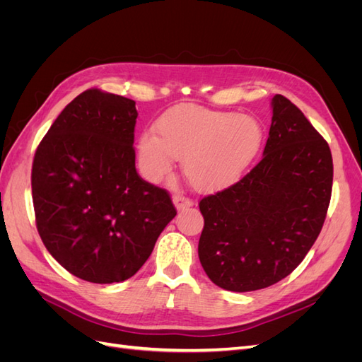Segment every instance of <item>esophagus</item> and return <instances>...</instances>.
Segmentation results:
<instances>
[{
	"label": "esophagus",
	"instance_id": "esophagus-1",
	"mask_svg": "<svg viewBox=\"0 0 362 362\" xmlns=\"http://www.w3.org/2000/svg\"><path fill=\"white\" fill-rule=\"evenodd\" d=\"M173 204L177 206V210H185V208H189L193 205V201L190 198H185L182 194H175L173 196Z\"/></svg>",
	"mask_w": 362,
	"mask_h": 362
}]
</instances>
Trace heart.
Masks as SVG:
<instances>
[{"mask_svg": "<svg viewBox=\"0 0 362 362\" xmlns=\"http://www.w3.org/2000/svg\"><path fill=\"white\" fill-rule=\"evenodd\" d=\"M261 144L262 128L257 119L185 105L164 115L156 134L140 137L139 157L152 181L172 170L173 158H182L185 177L196 189L218 190L243 177Z\"/></svg>", "mask_w": 362, "mask_h": 362, "instance_id": "b5f03b06", "label": "heart"}]
</instances>
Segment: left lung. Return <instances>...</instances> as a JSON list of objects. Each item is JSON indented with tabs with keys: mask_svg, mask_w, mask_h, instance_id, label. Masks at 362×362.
Wrapping results in <instances>:
<instances>
[{
	"mask_svg": "<svg viewBox=\"0 0 362 362\" xmlns=\"http://www.w3.org/2000/svg\"><path fill=\"white\" fill-rule=\"evenodd\" d=\"M272 108L261 161L199 202L201 264L229 291L261 290L288 276L319 237L331 202L327 141L286 96H273Z\"/></svg>",
	"mask_w": 362,
	"mask_h": 362,
	"instance_id": "8db88e82",
	"label": "left lung"
}]
</instances>
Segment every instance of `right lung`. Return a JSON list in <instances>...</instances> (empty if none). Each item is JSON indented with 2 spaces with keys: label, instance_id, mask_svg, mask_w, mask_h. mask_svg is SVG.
I'll return each instance as SVG.
<instances>
[{
  "label": "right lung",
  "instance_id": "add662e5",
  "mask_svg": "<svg viewBox=\"0 0 362 362\" xmlns=\"http://www.w3.org/2000/svg\"><path fill=\"white\" fill-rule=\"evenodd\" d=\"M136 119L133 100L89 89L64 107L36 149L31 193L39 235L80 279L131 278L177 216L169 192L136 170Z\"/></svg>",
  "mask_w": 362,
  "mask_h": 362
}]
</instances>
